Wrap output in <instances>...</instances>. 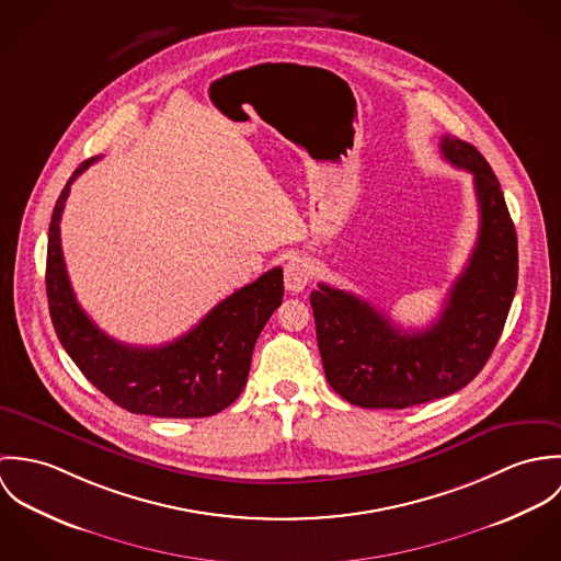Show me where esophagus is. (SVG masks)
<instances>
[{
  "label": "esophagus",
  "instance_id": "1",
  "mask_svg": "<svg viewBox=\"0 0 561 561\" xmlns=\"http://www.w3.org/2000/svg\"><path fill=\"white\" fill-rule=\"evenodd\" d=\"M313 270L307 256H291L285 265V287L291 294H300L311 283Z\"/></svg>",
  "mask_w": 561,
  "mask_h": 561
}]
</instances>
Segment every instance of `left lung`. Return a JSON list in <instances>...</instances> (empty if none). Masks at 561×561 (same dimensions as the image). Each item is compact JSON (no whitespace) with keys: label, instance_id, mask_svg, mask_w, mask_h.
<instances>
[{"label":"left lung","instance_id":"left-lung-1","mask_svg":"<svg viewBox=\"0 0 561 561\" xmlns=\"http://www.w3.org/2000/svg\"><path fill=\"white\" fill-rule=\"evenodd\" d=\"M443 158L473 172L480 236L440 318L405 332L369 302L320 283L311 294L328 385L360 408H408L467 387L490 358L518 283V241L501 185L480 151L454 136Z\"/></svg>","mask_w":561,"mask_h":561}]
</instances>
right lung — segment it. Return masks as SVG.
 <instances>
[{
	"label": "right lung",
	"instance_id": "add662e5",
	"mask_svg": "<svg viewBox=\"0 0 561 561\" xmlns=\"http://www.w3.org/2000/svg\"><path fill=\"white\" fill-rule=\"evenodd\" d=\"M99 158L81 161L54 207L47 243V300L56 334L81 374L110 400L136 414L211 416L240 398L254 343L283 302V270L261 274L218 302L190 332L160 347L125 345L90 320L73 294L60 220L71 183Z\"/></svg>",
	"mask_w": 561,
	"mask_h": 561
}]
</instances>
